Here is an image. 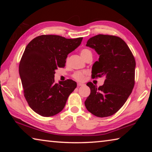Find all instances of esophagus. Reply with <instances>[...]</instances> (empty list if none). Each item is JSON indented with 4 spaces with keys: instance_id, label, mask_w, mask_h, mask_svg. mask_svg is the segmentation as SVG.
Wrapping results in <instances>:
<instances>
[{
    "instance_id": "34e87169",
    "label": "esophagus",
    "mask_w": 152,
    "mask_h": 152,
    "mask_svg": "<svg viewBox=\"0 0 152 152\" xmlns=\"http://www.w3.org/2000/svg\"><path fill=\"white\" fill-rule=\"evenodd\" d=\"M84 84L80 83V82H78V83H77V86H84Z\"/></svg>"
}]
</instances>
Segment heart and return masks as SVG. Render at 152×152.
I'll list each match as a JSON object with an SVG mask.
<instances>
[{"instance_id": "obj_1", "label": "heart", "mask_w": 152, "mask_h": 152, "mask_svg": "<svg viewBox=\"0 0 152 152\" xmlns=\"http://www.w3.org/2000/svg\"><path fill=\"white\" fill-rule=\"evenodd\" d=\"M80 55L84 59L87 56L92 55V52L91 50H88V49H83V50H82L80 51ZM85 74H86L85 72L78 71V72H76L74 73V74L72 75V77L74 79L76 80L82 81V80H84Z\"/></svg>"}]
</instances>
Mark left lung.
I'll return each mask as SVG.
<instances>
[{
  "label": "left lung",
  "instance_id": "obj_1",
  "mask_svg": "<svg viewBox=\"0 0 152 152\" xmlns=\"http://www.w3.org/2000/svg\"><path fill=\"white\" fill-rule=\"evenodd\" d=\"M86 46L99 55L92 68V77H105L102 86L88 82L91 94L84 102L90 113L99 117L114 115L132 93L135 84V60L124 41L115 35H97L88 40Z\"/></svg>",
  "mask_w": 152,
  "mask_h": 152
}]
</instances>
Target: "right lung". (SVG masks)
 <instances>
[{"instance_id": "add662e5", "label": "right lung", "mask_w": 152, "mask_h": 152, "mask_svg": "<svg viewBox=\"0 0 152 152\" xmlns=\"http://www.w3.org/2000/svg\"><path fill=\"white\" fill-rule=\"evenodd\" d=\"M82 37L66 39L42 35L28 43L19 64L24 96L33 110L43 117L58 114L77 84L72 80L55 82V70L65 66L68 55L80 45Z\"/></svg>"}]
</instances>
